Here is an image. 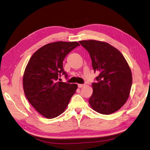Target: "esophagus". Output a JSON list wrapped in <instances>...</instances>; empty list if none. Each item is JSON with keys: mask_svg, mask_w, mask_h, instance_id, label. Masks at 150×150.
Listing matches in <instances>:
<instances>
[{"mask_svg": "<svg viewBox=\"0 0 150 150\" xmlns=\"http://www.w3.org/2000/svg\"><path fill=\"white\" fill-rule=\"evenodd\" d=\"M84 86H85V85H83V84H78V86L79 88H82V87H83Z\"/></svg>", "mask_w": 150, "mask_h": 150, "instance_id": "esophagus-1", "label": "esophagus"}]
</instances>
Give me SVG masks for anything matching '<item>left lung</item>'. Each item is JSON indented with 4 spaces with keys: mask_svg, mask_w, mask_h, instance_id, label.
<instances>
[{
    "mask_svg": "<svg viewBox=\"0 0 150 150\" xmlns=\"http://www.w3.org/2000/svg\"><path fill=\"white\" fill-rule=\"evenodd\" d=\"M89 53L94 72L99 73L92 83L93 93L88 102L95 111L108 115L120 109L126 102L132 84L131 70L121 52L108 43L82 40Z\"/></svg>",
    "mask_w": 150,
    "mask_h": 150,
    "instance_id": "1",
    "label": "left lung"
}]
</instances>
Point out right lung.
I'll use <instances>...</instances> for the list:
<instances>
[{
    "label": "right lung",
    "instance_id": "right-lung-1",
    "mask_svg": "<svg viewBox=\"0 0 150 150\" xmlns=\"http://www.w3.org/2000/svg\"><path fill=\"white\" fill-rule=\"evenodd\" d=\"M76 42H57L37 50L26 67L24 91L29 102L40 114L52 119L65 111L78 85L60 81L62 74L68 75L63 62L69 53L79 46Z\"/></svg>",
    "mask_w": 150,
    "mask_h": 150
}]
</instances>
